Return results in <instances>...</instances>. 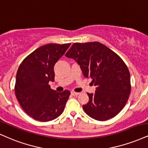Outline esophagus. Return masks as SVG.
I'll use <instances>...</instances> for the list:
<instances>
[{"label":"esophagus","instance_id":"obj_1","mask_svg":"<svg viewBox=\"0 0 148 148\" xmlns=\"http://www.w3.org/2000/svg\"><path fill=\"white\" fill-rule=\"evenodd\" d=\"M79 94V92H75V91H71V95H73V96H77Z\"/></svg>","mask_w":148,"mask_h":148}]
</instances>
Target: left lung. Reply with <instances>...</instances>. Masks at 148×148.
<instances>
[{"label": "left lung", "instance_id": "left-lung-1", "mask_svg": "<svg viewBox=\"0 0 148 148\" xmlns=\"http://www.w3.org/2000/svg\"><path fill=\"white\" fill-rule=\"evenodd\" d=\"M65 56L80 66L85 77L92 79L95 93H88L84 112L98 121L115 116L123 108L130 93V75L123 60L116 53L99 42H76Z\"/></svg>", "mask_w": 148, "mask_h": 148}]
</instances>
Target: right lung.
<instances>
[{
	"label": "right lung",
	"instance_id": "obj_1",
	"mask_svg": "<svg viewBox=\"0 0 148 148\" xmlns=\"http://www.w3.org/2000/svg\"><path fill=\"white\" fill-rule=\"evenodd\" d=\"M71 43L48 44L29 55L16 74L15 94L23 110L34 119L49 121L63 112L71 92H56L49 82L55 79L54 66Z\"/></svg>",
	"mask_w": 148,
	"mask_h": 148
}]
</instances>
